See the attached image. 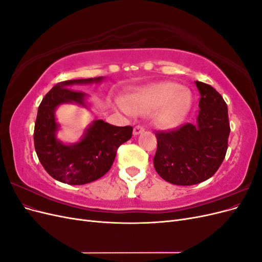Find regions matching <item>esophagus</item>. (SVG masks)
I'll return each instance as SVG.
<instances>
[{"instance_id": "34e87169", "label": "esophagus", "mask_w": 262, "mask_h": 262, "mask_svg": "<svg viewBox=\"0 0 262 262\" xmlns=\"http://www.w3.org/2000/svg\"><path fill=\"white\" fill-rule=\"evenodd\" d=\"M142 132H144V128H143V126H141V125L134 126V129H133V136H139V134H141Z\"/></svg>"}]
</instances>
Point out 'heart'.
I'll use <instances>...</instances> for the list:
<instances>
[{"label":"heart","instance_id":"1","mask_svg":"<svg viewBox=\"0 0 262 262\" xmlns=\"http://www.w3.org/2000/svg\"><path fill=\"white\" fill-rule=\"evenodd\" d=\"M116 106L124 114L144 115L153 112V122L162 129L177 126L192 106V94L172 82H162L130 94L126 102L117 100Z\"/></svg>","mask_w":262,"mask_h":262}]
</instances>
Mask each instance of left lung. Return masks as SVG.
<instances>
[{
  "mask_svg": "<svg viewBox=\"0 0 262 262\" xmlns=\"http://www.w3.org/2000/svg\"><path fill=\"white\" fill-rule=\"evenodd\" d=\"M200 93L195 123L156 134L154 167L164 180L177 186H191L216 172L227 150L229 129L227 105L212 86L195 81Z\"/></svg>",
  "mask_w": 262,
  "mask_h": 262,
  "instance_id": "8db88e82",
  "label": "left lung"
}]
</instances>
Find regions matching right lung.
Instances as JSON below:
<instances>
[{
  "label": "right lung",
  "mask_w": 262,
  "mask_h": 262,
  "mask_svg": "<svg viewBox=\"0 0 262 262\" xmlns=\"http://www.w3.org/2000/svg\"><path fill=\"white\" fill-rule=\"evenodd\" d=\"M105 76L61 82L46 95L38 108L34 141L37 156L49 175L63 184L85 185L110 169L118 147L132 137V126H116L101 119L94 120L75 143L58 138L60 124L55 112L64 104L91 108L89 95L72 90L76 85L99 84Z\"/></svg>",
  "instance_id": "1"
}]
</instances>
